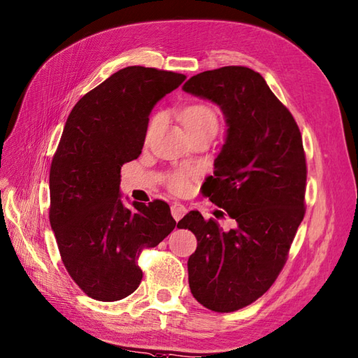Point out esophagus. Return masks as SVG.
Wrapping results in <instances>:
<instances>
[{
    "label": "esophagus",
    "instance_id": "34e87169",
    "mask_svg": "<svg viewBox=\"0 0 358 358\" xmlns=\"http://www.w3.org/2000/svg\"><path fill=\"white\" fill-rule=\"evenodd\" d=\"M171 213H172V216H173V219H176V221H180V219L187 213V208L180 203H173L171 206Z\"/></svg>",
    "mask_w": 358,
    "mask_h": 358
}]
</instances>
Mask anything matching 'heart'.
Masks as SVG:
<instances>
[{"instance_id":"heart-1","label":"heart","mask_w":358,"mask_h":358,"mask_svg":"<svg viewBox=\"0 0 358 358\" xmlns=\"http://www.w3.org/2000/svg\"><path fill=\"white\" fill-rule=\"evenodd\" d=\"M181 122L185 125L187 134H198V133H212L215 134L217 131V115L215 110L204 104H195L182 110L181 113ZM159 125V117H154L150 128L148 134H151ZM187 186V176L185 172H177L171 176L169 178V187L173 192L185 190Z\"/></svg>"}]
</instances>
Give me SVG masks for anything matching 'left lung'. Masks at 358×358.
<instances>
[{"mask_svg":"<svg viewBox=\"0 0 358 358\" xmlns=\"http://www.w3.org/2000/svg\"><path fill=\"white\" fill-rule=\"evenodd\" d=\"M182 90L221 107L227 122L225 143L203 192L236 228L224 231L199 212L177 227L198 241L187 262L192 295L210 310L230 313L259 299L287 260L306 213L302 137L292 113L250 68L204 71Z\"/></svg>","mask_w":358,"mask_h":358,"instance_id":"left-lung-1","label":"left lung"}]
</instances>
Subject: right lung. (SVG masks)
Returning <instances> with one entry per match:
<instances>
[{
	"label": "right lung",
	"mask_w": 358,
	"mask_h": 358,
	"mask_svg": "<svg viewBox=\"0 0 358 358\" xmlns=\"http://www.w3.org/2000/svg\"><path fill=\"white\" fill-rule=\"evenodd\" d=\"M186 76L127 66L92 89L71 110L50 169V224L62 262L96 301H119L139 287L137 259L177 222L164 201L121 199V166L142 152L154 106Z\"/></svg>",
	"instance_id": "1"
}]
</instances>
